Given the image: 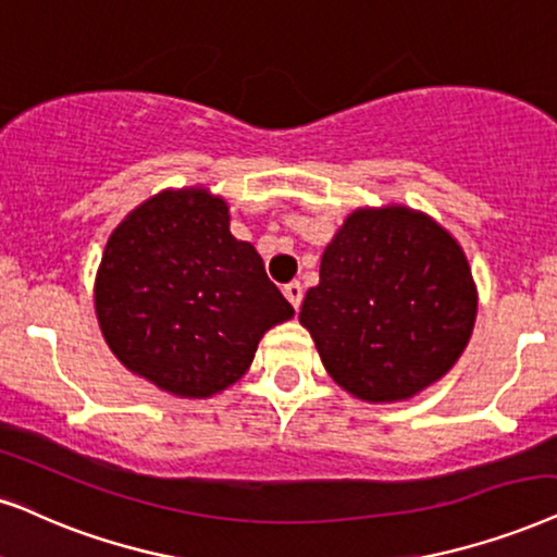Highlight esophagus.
<instances>
[{
    "instance_id": "esophagus-1",
    "label": "esophagus",
    "mask_w": 557,
    "mask_h": 557,
    "mask_svg": "<svg viewBox=\"0 0 557 557\" xmlns=\"http://www.w3.org/2000/svg\"><path fill=\"white\" fill-rule=\"evenodd\" d=\"M284 296L288 299V305L294 309L301 307V296H305V288H301L299 281H292V284L284 286Z\"/></svg>"
}]
</instances>
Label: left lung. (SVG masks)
<instances>
[{
  "instance_id": "obj_1",
  "label": "left lung",
  "mask_w": 557,
  "mask_h": 557,
  "mask_svg": "<svg viewBox=\"0 0 557 557\" xmlns=\"http://www.w3.org/2000/svg\"><path fill=\"white\" fill-rule=\"evenodd\" d=\"M479 292L458 240L404 205L360 207L322 252L299 322L324 371L368 404L407 401L463 356Z\"/></svg>"
}]
</instances>
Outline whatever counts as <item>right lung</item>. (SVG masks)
Instances as JSON below:
<instances>
[{
  "label": "right lung",
  "mask_w": 557,
  "mask_h": 557,
  "mask_svg": "<svg viewBox=\"0 0 557 557\" xmlns=\"http://www.w3.org/2000/svg\"><path fill=\"white\" fill-rule=\"evenodd\" d=\"M94 309L120 363L182 399L240 381L265 332L294 317L258 250L230 233L227 201L205 186L163 189L112 230Z\"/></svg>",
  "instance_id": "add662e5"
}]
</instances>
